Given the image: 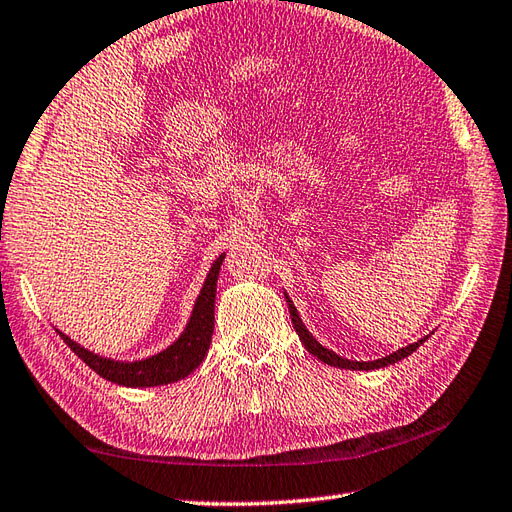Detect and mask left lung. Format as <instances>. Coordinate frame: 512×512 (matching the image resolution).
<instances>
[{"label": "left lung", "instance_id": "left-lung-1", "mask_svg": "<svg viewBox=\"0 0 512 512\" xmlns=\"http://www.w3.org/2000/svg\"><path fill=\"white\" fill-rule=\"evenodd\" d=\"M287 304H289V313H291L293 328H295V333L300 335L304 348L309 350L311 355H315L320 361L328 363V366H335V368H346V370H374V368H385V366H390V363H396V361H401V359H405V357H410L412 352L427 339V337L418 339V342H414V344H410V346H405V348H399L396 352H392V355H385L383 359H374V361H350V359H344V357L335 355L333 350L324 348L309 331H306V326L302 324L300 315H298V309H295L293 302L289 300V295H287Z\"/></svg>", "mask_w": 512, "mask_h": 512}]
</instances>
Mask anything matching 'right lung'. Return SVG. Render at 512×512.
Listing matches in <instances>:
<instances>
[{
    "label": "right lung",
    "instance_id": "add662e5",
    "mask_svg": "<svg viewBox=\"0 0 512 512\" xmlns=\"http://www.w3.org/2000/svg\"><path fill=\"white\" fill-rule=\"evenodd\" d=\"M223 258L225 254L214 260L210 274L206 282H203V289L195 302V309H192L186 331L179 335L173 346H168L166 350L157 352V355L149 359L129 363L98 357L94 352H89L83 346L72 342V339L63 335L61 331L56 333L63 337V342L70 346L72 352H76L89 368L111 383L127 385V388H153V385H166L184 379L203 361L212 342L214 298H217V280Z\"/></svg>",
    "mask_w": 512,
    "mask_h": 512
}]
</instances>
